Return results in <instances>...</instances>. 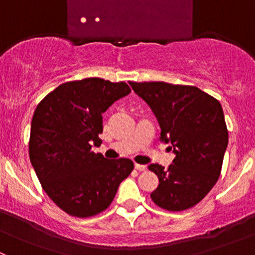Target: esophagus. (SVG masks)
I'll return each mask as SVG.
<instances>
[{
	"instance_id": "obj_1",
	"label": "esophagus",
	"mask_w": 255,
	"mask_h": 255,
	"mask_svg": "<svg viewBox=\"0 0 255 255\" xmlns=\"http://www.w3.org/2000/svg\"><path fill=\"white\" fill-rule=\"evenodd\" d=\"M134 168L139 171L146 170V165H142V164H134Z\"/></svg>"
}]
</instances>
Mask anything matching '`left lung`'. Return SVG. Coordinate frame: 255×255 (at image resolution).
I'll use <instances>...</instances> for the list:
<instances>
[{
    "instance_id": "obj_1",
    "label": "left lung",
    "mask_w": 255,
    "mask_h": 255,
    "mask_svg": "<svg viewBox=\"0 0 255 255\" xmlns=\"http://www.w3.org/2000/svg\"><path fill=\"white\" fill-rule=\"evenodd\" d=\"M160 126V140L175 154L169 169L150 164L159 177L150 194L159 207L182 211L195 206L217 182L228 145L220 102L195 86L166 82H129Z\"/></svg>"
}]
</instances>
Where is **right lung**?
Returning a JSON list of instances; mask_svg holds the SVG:
<instances>
[{"label":"right lung","mask_w":255,"mask_h":255,"mask_svg":"<svg viewBox=\"0 0 255 255\" xmlns=\"http://www.w3.org/2000/svg\"><path fill=\"white\" fill-rule=\"evenodd\" d=\"M130 92L126 82L89 78L60 85L40 101L30 125L29 158L47 195L66 213L91 217L111 205L132 173L129 159H107L102 113Z\"/></svg>","instance_id":"right-lung-1"}]
</instances>
